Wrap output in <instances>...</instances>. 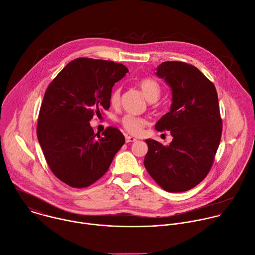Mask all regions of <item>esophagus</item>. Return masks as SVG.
I'll use <instances>...</instances> for the list:
<instances>
[{
	"mask_svg": "<svg viewBox=\"0 0 255 255\" xmlns=\"http://www.w3.org/2000/svg\"><path fill=\"white\" fill-rule=\"evenodd\" d=\"M135 140H136V138L133 137V136H128V135L126 136V142H127V143H128V142H133V141H135Z\"/></svg>",
	"mask_w": 255,
	"mask_h": 255,
	"instance_id": "34e87169",
	"label": "esophagus"
}]
</instances>
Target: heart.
Returning <instances> with one entry per match:
<instances>
[{
  "label": "heart",
  "mask_w": 255,
  "mask_h": 255,
  "mask_svg": "<svg viewBox=\"0 0 255 255\" xmlns=\"http://www.w3.org/2000/svg\"><path fill=\"white\" fill-rule=\"evenodd\" d=\"M138 86L141 89L145 98L149 101H156L161 96L160 84L150 78H143L138 81ZM121 99V89L116 87L113 89L110 95V103L113 106H118ZM121 124L124 128L131 134H139L146 125V120L141 117H135L132 115H126L121 119Z\"/></svg>",
  "instance_id": "b5f03b06"
}]
</instances>
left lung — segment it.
I'll return each mask as SVG.
<instances>
[{
  "label": "left lung",
  "mask_w": 255,
  "mask_h": 255,
  "mask_svg": "<svg viewBox=\"0 0 255 255\" xmlns=\"http://www.w3.org/2000/svg\"><path fill=\"white\" fill-rule=\"evenodd\" d=\"M157 70L172 88L173 103L155 128L170 130L173 140L165 146L145 139L143 164L165 191L184 192L204 180L213 165L222 134L218 95L214 84L191 64L166 61Z\"/></svg>",
  "instance_id": "obj_1"
}]
</instances>
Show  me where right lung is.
<instances>
[{
    "mask_svg": "<svg viewBox=\"0 0 255 255\" xmlns=\"http://www.w3.org/2000/svg\"><path fill=\"white\" fill-rule=\"evenodd\" d=\"M128 72L122 63L76 58L48 85L37 137L50 170L66 185L80 189L95 183L125 143L117 128H107L100 136L89 121L110 109L112 89Z\"/></svg>",
    "mask_w": 255,
    "mask_h": 255,
    "instance_id": "1",
    "label": "right lung"
}]
</instances>
